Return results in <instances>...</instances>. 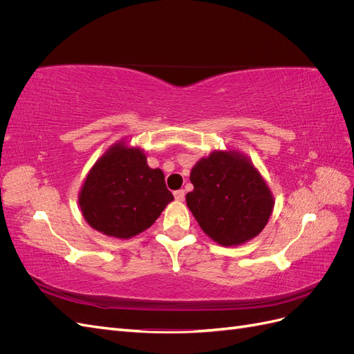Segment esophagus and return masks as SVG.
<instances>
[{"mask_svg": "<svg viewBox=\"0 0 354 354\" xmlns=\"http://www.w3.org/2000/svg\"><path fill=\"white\" fill-rule=\"evenodd\" d=\"M185 190H177V192H174V198H176V201H178V202H183L185 201Z\"/></svg>", "mask_w": 354, "mask_h": 354, "instance_id": "obj_1", "label": "esophagus"}]
</instances>
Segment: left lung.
Returning a JSON list of instances; mask_svg holds the SVG:
<instances>
[{
  "label": "left lung",
  "mask_w": 354,
  "mask_h": 354,
  "mask_svg": "<svg viewBox=\"0 0 354 354\" xmlns=\"http://www.w3.org/2000/svg\"><path fill=\"white\" fill-rule=\"evenodd\" d=\"M186 203L203 233L223 246L259 236L274 198L252 160L236 149L214 151L192 167Z\"/></svg>",
  "instance_id": "obj_1"
}]
</instances>
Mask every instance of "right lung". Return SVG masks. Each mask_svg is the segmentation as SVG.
Listing matches in <instances>:
<instances>
[{
  "label": "right lung",
  "instance_id": "right-lung-1",
  "mask_svg": "<svg viewBox=\"0 0 354 354\" xmlns=\"http://www.w3.org/2000/svg\"><path fill=\"white\" fill-rule=\"evenodd\" d=\"M171 201L162 169L149 167L143 149L124 138L95 160L78 194L84 220L116 239L151 227Z\"/></svg>",
  "mask_w": 354,
  "mask_h": 354
}]
</instances>
